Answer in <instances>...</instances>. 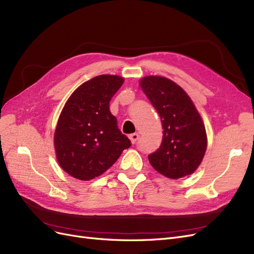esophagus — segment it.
<instances>
[{
  "label": "esophagus",
  "instance_id": "34e87169",
  "mask_svg": "<svg viewBox=\"0 0 254 254\" xmlns=\"http://www.w3.org/2000/svg\"><path fill=\"white\" fill-rule=\"evenodd\" d=\"M139 134L137 133H132V134H130V136H129V139H130V141H131V143L132 144H134L137 140H139Z\"/></svg>",
  "mask_w": 254,
  "mask_h": 254
}]
</instances>
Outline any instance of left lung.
<instances>
[{"instance_id": "left-lung-1", "label": "left lung", "mask_w": 254, "mask_h": 254, "mask_svg": "<svg viewBox=\"0 0 254 254\" xmlns=\"http://www.w3.org/2000/svg\"><path fill=\"white\" fill-rule=\"evenodd\" d=\"M140 86L160 115L163 137L160 147L148 155L151 166L171 179L193 174L206 149L201 117L190 96L171 79L144 77Z\"/></svg>"}]
</instances>
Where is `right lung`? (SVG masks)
<instances>
[{
	"label": "right lung",
	"mask_w": 254,
	"mask_h": 254,
	"mask_svg": "<svg viewBox=\"0 0 254 254\" xmlns=\"http://www.w3.org/2000/svg\"><path fill=\"white\" fill-rule=\"evenodd\" d=\"M124 79L99 75L76 89L67 99L54 135L61 168L79 180L101 176L131 142L121 132L109 104Z\"/></svg>",
	"instance_id": "right-lung-1"
}]
</instances>
